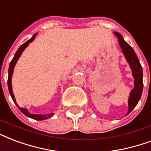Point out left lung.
Wrapping results in <instances>:
<instances>
[{
	"mask_svg": "<svg viewBox=\"0 0 151 151\" xmlns=\"http://www.w3.org/2000/svg\"><path fill=\"white\" fill-rule=\"evenodd\" d=\"M115 35L118 37L119 45L122 49L125 58L127 59V62L129 63L130 69L132 70V75L134 78V87L129 93V99H128V106L129 110L127 114L131 112L134 107L137 106L138 101L140 100L142 96V93L143 90V81H142V68L139 62L138 57L136 53L127 42L124 41L122 36L120 33L114 32Z\"/></svg>",
	"mask_w": 151,
	"mask_h": 151,
	"instance_id": "obj_1",
	"label": "left lung"
}]
</instances>
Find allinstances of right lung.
I'll return each instance as SVG.
<instances>
[{
    "label": "right lung",
    "instance_id": "1",
    "mask_svg": "<svg viewBox=\"0 0 151 151\" xmlns=\"http://www.w3.org/2000/svg\"><path fill=\"white\" fill-rule=\"evenodd\" d=\"M36 36H37V33L35 34H33V36L31 37V39H29V41H27L25 43H24L23 45H22L20 48H19L17 51L15 53V55L13 57V60L11 61L9 65V77H8V87H9V93L11 97H12V99H13V101H14V103L16 104L17 106L18 107V109L21 111H22L23 114H24V115H26L29 118H33V119H35V120H38V121H41V120H45V119H48V118H51L52 116L53 115V113H51V114H30L29 111H28L27 109H25V108H22V107H19V106L17 104L16 100H15V97L13 95V89H12V76H13V70H14V66H15V65H16L17 61L19 59V58L21 57L22 55V52L25 50V48L27 47L29 43H31L32 41L35 39Z\"/></svg>",
    "mask_w": 151,
    "mask_h": 151
}]
</instances>
